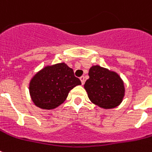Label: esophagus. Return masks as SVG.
Instances as JSON below:
<instances>
[{"label": "esophagus", "mask_w": 152, "mask_h": 152, "mask_svg": "<svg viewBox=\"0 0 152 152\" xmlns=\"http://www.w3.org/2000/svg\"><path fill=\"white\" fill-rule=\"evenodd\" d=\"M80 80L82 84H83V83H84V82H85V78H84V76H81L80 78Z\"/></svg>", "instance_id": "1"}]
</instances>
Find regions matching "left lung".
<instances>
[{"label":"left lung","mask_w":152,"mask_h":152,"mask_svg":"<svg viewBox=\"0 0 152 152\" xmlns=\"http://www.w3.org/2000/svg\"><path fill=\"white\" fill-rule=\"evenodd\" d=\"M89 79L84 84L88 98L104 109H112L122 102L125 86L118 73L94 65L89 70Z\"/></svg>","instance_id":"8db88e82"}]
</instances>
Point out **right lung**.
<instances>
[{
  "label": "right lung",
  "mask_w": 152,
  "mask_h": 152,
  "mask_svg": "<svg viewBox=\"0 0 152 152\" xmlns=\"http://www.w3.org/2000/svg\"><path fill=\"white\" fill-rule=\"evenodd\" d=\"M80 84L73 70L66 64L59 63L46 66L34 75L30 82V95L35 106L52 110L63 103L69 91Z\"/></svg>",
  "instance_id": "right-lung-1"
}]
</instances>
